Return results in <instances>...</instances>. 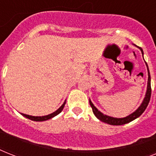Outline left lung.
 <instances>
[{
  "label": "left lung",
  "mask_w": 156,
  "mask_h": 156,
  "mask_svg": "<svg viewBox=\"0 0 156 156\" xmlns=\"http://www.w3.org/2000/svg\"><path fill=\"white\" fill-rule=\"evenodd\" d=\"M135 45V44H133ZM136 46V45H135ZM138 47V46H137ZM139 49L141 50L142 54H143V51L141 48L138 47ZM144 59V58H143ZM146 63V66H147V73H148V81H147V92H146L145 97L143 99V101L142 102L141 105L138 107L137 110L132 112L131 114H129V116H126V117H122V118H116V117H112V116H107L105 114L102 113L101 112L99 111L96 107H95V105L93 104V103L91 102V100H89V103H90V107L92 108L93 113L95 114V116L97 117L100 121H103L104 123L108 124V125H112V126H121V125H125V124H127L130 121L135 120L136 118H138L139 116L143 113V112L145 111L147 107L148 104L150 102L151 99V75L150 72H149V69H148V66L147 62Z\"/></svg>",
  "instance_id": "1"
}]
</instances>
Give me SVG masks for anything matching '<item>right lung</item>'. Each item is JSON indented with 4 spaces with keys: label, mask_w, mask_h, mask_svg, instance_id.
<instances>
[{
    "label": "right lung",
    "mask_w": 156,
    "mask_h": 156,
    "mask_svg": "<svg viewBox=\"0 0 156 156\" xmlns=\"http://www.w3.org/2000/svg\"><path fill=\"white\" fill-rule=\"evenodd\" d=\"M66 103V100H65V102L63 103V104L61 105L60 108H59L56 111H55L54 112L51 114H48V115H46V116H30V115H27V114H24V113H21L23 115V116H25L27 118L30 119L31 121H47V120H49V119L52 118L54 116H56V115H58L60 112H61L64 108V106H65V104Z\"/></svg>",
    "instance_id": "1"
}]
</instances>
